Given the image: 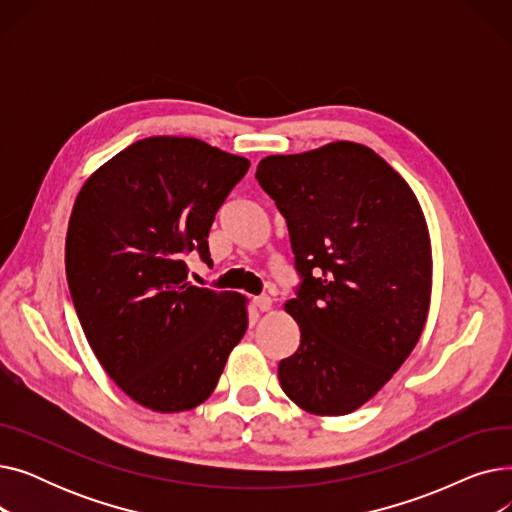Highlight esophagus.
<instances>
[{"instance_id":"1","label":"esophagus","mask_w":512,"mask_h":512,"mask_svg":"<svg viewBox=\"0 0 512 512\" xmlns=\"http://www.w3.org/2000/svg\"><path fill=\"white\" fill-rule=\"evenodd\" d=\"M253 303H255V307H257L259 311H270V309H272V299L267 297V294H261V297H255Z\"/></svg>"}]
</instances>
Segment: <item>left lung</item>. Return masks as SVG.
<instances>
[{
	"instance_id": "8db88e82",
	"label": "left lung",
	"mask_w": 512,
	"mask_h": 512,
	"mask_svg": "<svg viewBox=\"0 0 512 512\" xmlns=\"http://www.w3.org/2000/svg\"><path fill=\"white\" fill-rule=\"evenodd\" d=\"M255 178L284 215L301 346L280 386L313 415H346L380 392L415 348L432 294V247L411 186L365 145L270 155Z\"/></svg>"
}]
</instances>
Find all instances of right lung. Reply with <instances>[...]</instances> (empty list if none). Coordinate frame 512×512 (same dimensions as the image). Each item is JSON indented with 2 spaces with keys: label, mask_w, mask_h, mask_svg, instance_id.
I'll use <instances>...</instances> for the list:
<instances>
[{
  "label": "right lung",
  "mask_w": 512,
  "mask_h": 512,
  "mask_svg": "<svg viewBox=\"0 0 512 512\" xmlns=\"http://www.w3.org/2000/svg\"><path fill=\"white\" fill-rule=\"evenodd\" d=\"M249 159L188 137H149L80 188L66 278L105 373L157 413L191 411L245 336L247 299L188 282L184 255L211 263L207 236Z\"/></svg>",
  "instance_id": "obj_1"
}]
</instances>
